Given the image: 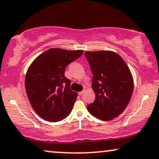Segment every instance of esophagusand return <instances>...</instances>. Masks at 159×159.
Returning <instances> with one entry per match:
<instances>
[{
  "mask_svg": "<svg viewBox=\"0 0 159 159\" xmlns=\"http://www.w3.org/2000/svg\"><path fill=\"white\" fill-rule=\"evenodd\" d=\"M84 90L82 91V92H80V93H79V95H82L84 94Z\"/></svg>",
  "mask_w": 159,
  "mask_h": 159,
  "instance_id": "1",
  "label": "esophagus"
}]
</instances>
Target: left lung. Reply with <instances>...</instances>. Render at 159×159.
<instances>
[{"instance_id": "obj_1", "label": "left lung", "mask_w": 159, "mask_h": 159, "mask_svg": "<svg viewBox=\"0 0 159 159\" xmlns=\"http://www.w3.org/2000/svg\"><path fill=\"white\" fill-rule=\"evenodd\" d=\"M93 77L95 101L87 106L93 116L111 120L124 111L131 99L133 77L129 67L119 54L110 51H85Z\"/></svg>"}]
</instances>
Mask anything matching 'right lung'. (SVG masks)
Masks as SVG:
<instances>
[{"label": "right lung", "instance_id": "add662e5", "mask_svg": "<svg viewBox=\"0 0 159 159\" xmlns=\"http://www.w3.org/2000/svg\"><path fill=\"white\" fill-rule=\"evenodd\" d=\"M82 50L51 48L41 53L27 69L25 90L32 107L41 118L59 121L72 110L77 93L64 76L66 66L83 53Z\"/></svg>", "mask_w": 159, "mask_h": 159}]
</instances>
